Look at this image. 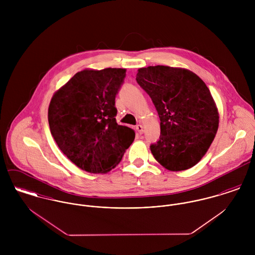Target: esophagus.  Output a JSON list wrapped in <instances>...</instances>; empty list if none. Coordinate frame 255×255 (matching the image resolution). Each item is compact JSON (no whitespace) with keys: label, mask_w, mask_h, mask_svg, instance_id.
Returning a JSON list of instances; mask_svg holds the SVG:
<instances>
[{"label":"esophagus","mask_w":255,"mask_h":255,"mask_svg":"<svg viewBox=\"0 0 255 255\" xmlns=\"http://www.w3.org/2000/svg\"><path fill=\"white\" fill-rule=\"evenodd\" d=\"M135 129H136V131H137L138 134H142V133H143V127H142L141 125H137V126L135 127Z\"/></svg>","instance_id":"esophagus-1"}]
</instances>
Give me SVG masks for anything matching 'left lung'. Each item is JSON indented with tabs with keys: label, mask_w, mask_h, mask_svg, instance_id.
<instances>
[{
	"label": "left lung",
	"mask_w": 255,
	"mask_h": 255,
	"mask_svg": "<svg viewBox=\"0 0 255 255\" xmlns=\"http://www.w3.org/2000/svg\"><path fill=\"white\" fill-rule=\"evenodd\" d=\"M136 81L160 118V139L150 146L156 161L172 172L195 166L219 127L218 108L205 82L189 70L167 66L138 69Z\"/></svg>",
	"instance_id": "left-lung-1"
}]
</instances>
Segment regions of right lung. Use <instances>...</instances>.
<instances>
[{
    "label": "right lung",
    "instance_id": "obj_1",
    "mask_svg": "<svg viewBox=\"0 0 255 255\" xmlns=\"http://www.w3.org/2000/svg\"><path fill=\"white\" fill-rule=\"evenodd\" d=\"M126 69H85L75 73L50 102L48 122L61 151L79 169L106 174L133 142L134 131L116 122V95Z\"/></svg>",
    "mask_w": 255,
    "mask_h": 255
}]
</instances>
